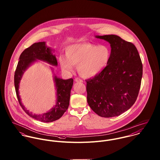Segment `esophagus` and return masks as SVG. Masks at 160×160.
I'll return each instance as SVG.
<instances>
[{
    "label": "esophagus",
    "mask_w": 160,
    "mask_h": 160,
    "mask_svg": "<svg viewBox=\"0 0 160 160\" xmlns=\"http://www.w3.org/2000/svg\"><path fill=\"white\" fill-rule=\"evenodd\" d=\"M75 81H76V82H82V81L81 79L78 78H75Z\"/></svg>",
    "instance_id": "esophagus-1"
}]
</instances>
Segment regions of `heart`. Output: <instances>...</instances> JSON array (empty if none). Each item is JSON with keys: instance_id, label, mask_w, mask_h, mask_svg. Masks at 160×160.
Here are the masks:
<instances>
[{"instance_id": "1", "label": "heart", "mask_w": 160, "mask_h": 160, "mask_svg": "<svg viewBox=\"0 0 160 160\" xmlns=\"http://www.w3.org/2000/svg\"><path fill=\"white\" fill-rule=\"evenodd\" d=\"M66 57H60V64L65 71H70L73 65H78L79 74L85 78L98 74L108 64L111 51L107 46H98L89 42L72 44L66 49Z\"/></svg>"}]
</instances>
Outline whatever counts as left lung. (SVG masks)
<instances>
[{
    "label": "left lung",
    "mask_w": 160,
    "mask_h": 160,
    "mask_svg": "<svg viewBox=\"0 0 160 160\" xmlns=\"http://www.w3.org/2000/svg\"><path fill=\"white\" fill-rule=\"evenodd\" d=\"M110 44L111 58L98 75L86 80L88 103L100 116L110 118L128 110L137 100L143 67L136 46L116 35L96 36Z\"/></svg>",
    "instance_id": "left-lung-1"
}]
</instances>
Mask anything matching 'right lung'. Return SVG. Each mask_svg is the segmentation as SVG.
I'll list each match as a JSON object with an SVG mask.
<instances>
[{"label":"right lung","instance_id":"1","mask_svg":"<svg viewBox=\"0 0 160 160\" xmlns=\"http://www.w3.org/2000/svg\"><path fill=\"white\" fill-rule=\"evenodd\" d=\"M52 49L47 47L45 42L33 44L26 48L20 55L19 62L15 72L14 83L17 96L19 103L24 112L34 119L44 122H49L60 119L67 110L69 104L71 90L73 84V79L70 78L65 80L54 76V82L57 89L56 105L48 112L42 114H32L27 110L21 102L19 95V85L24 72L37 60L57 66V60L55 55L52 53Z\"/></svg>","mask_w":160,"mask_h":160}]
</instances>
